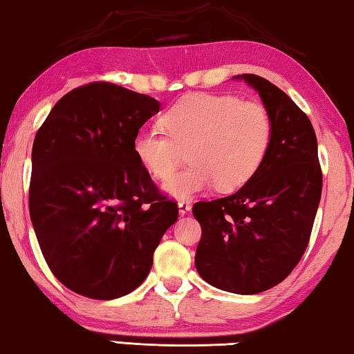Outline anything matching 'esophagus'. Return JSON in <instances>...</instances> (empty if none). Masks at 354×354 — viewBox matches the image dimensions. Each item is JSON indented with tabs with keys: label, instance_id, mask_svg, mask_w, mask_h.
I'll use <instances>...</instances> for the list:
<instances>
[{
	"label": "esophagus",
	"instance_id": "obj_1",
	"mask_svg": "<svg viewBox=\"0 0 354 354\" xmlns=\"http://www.w3.org/2000/svg\"><path fill=\"white\" fill-rule=\"evenodd\" d=\"M178 207H179V214L184 216V214H187V212L190 211V207H192V206H190L189 201H179Z\"/></svg>",
	"mask_w": 354,
	"mask_h": 354
}]
</instances>
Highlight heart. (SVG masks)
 Returning a JSON list of instances; mask_svg holds the SVG:
<instances>
[{
	"label": "heart",
	"instance_id": "obj_1",
	"mask_svg": "<svg viewBox=\"0 0 354 354\" xmlns=\"http://www.w3.org/2000/svg\"><path fill=\"white\" fill-rule=\"evenodd\" d=\"M165 131L145 126L133 153L154 178L166 181L189 149L192 166L165 183L175 198H190L216 186L230 192L254 178L265 164L274 126L268 109L232 94H192L162 116Z\"/></svg>",
	"mask_w": 354,
	"mask_h": 354
}]
</instances>
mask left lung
I'll return each mask as SVG.
<instances>
[{
	"label": "left lung",
	"instance_id": "left-lung-1",
	"mask_svg": "<svg viewBox=\"0 0 354 354\" xmlns=\"http://www.w3.org/2000/svg\"><path fill=\"white\" fill-rule=\"evenodd\" d=\"M271 115L274 133L265 164L238 192L198 201L201 225L195 266L207 283L238 295L276 287L298 265L322 198L318 145L307 115L266 78L243 74Z\"/></svg>",
	"mask_w": 354,
	"mask_h": 354
}]
</instances>
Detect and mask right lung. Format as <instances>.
Instances as JSON below:
<instances>
[{"mask_svg":"<svg viewBox=\"0 0 354 354\" xmlns=\"http://www.w3.org/2000/svg\"><path fill=\"white\" fill-rule=\"evenodd\" d=\"M159 109L147 94L94 82L61 97L36 133L32 227L50 271L86 298L136 290L178 218L133 153L136 133Z\"/></svg>","mask_w":354,"mask_h":354,"instance_id":"right-lung-1","label":"right lung"}]
</instances>
